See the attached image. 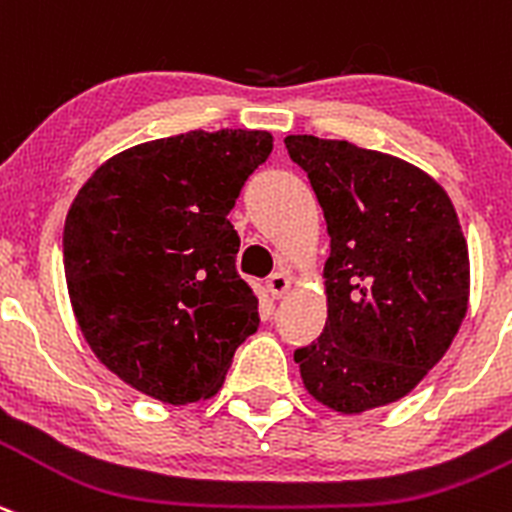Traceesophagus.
<instances>
[{
    "label": "esophagus",
    "instance_id": "esophagus-1",
    "mask_svg": "<svg viewBox=\"0 0 512 512\" xmlns=\"http://www.w3.org/2000/svg\"><path fill=\"white\" fill-rule=\"evenodd\" d=\"M288 290H290V278L285 275V272H275V275L267 278V293H270L272 298H283Z\"/></svg>",
    "mask_w": 512,
    "mask_h": 512
}]
</instances>
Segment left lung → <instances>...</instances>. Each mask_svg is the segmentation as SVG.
<instances>
[{
	"mask_svg": "<svg viewBox=\"0 0 512 512\" xmlns=\"http://www.w3.org/2000/svg\"><path fill=\"white\" fill-rule=\"evenodd\" d=\"M331 237L328 318L295 351L303 384L341 414L407 396L460 331L470 257L447 191L396 156L318 136L285 138Z\"/></svg>",
	"mask_w": 512,
	"mask_h": 512,
	"instance_id": "1",
	"label": "left lung"
}]
</instances>
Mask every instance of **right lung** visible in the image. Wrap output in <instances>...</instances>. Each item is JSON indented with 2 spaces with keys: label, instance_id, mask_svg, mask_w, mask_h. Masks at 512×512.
Returning <instances> with one entry per match:
<instances>
[{
  "label": "right lung",
  "instance_id": "1",
  "mask_svg": "<svg viewBox=\"0 0 512 512\" xmlns=\"http://www.w3.org/2000/svg\"><path fill=\"white\" fill-rule=\"evenodd\" d=\"M272 151L267 131H189L105 161L62 232L70 303L118 379L164 404L217 394L260 326L227 219Z\"/></svg>",
  "mask_w": 512,
  "mask_h": 512
}]
</instances>
